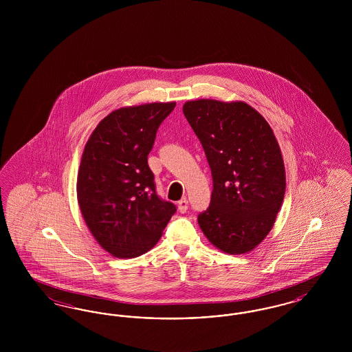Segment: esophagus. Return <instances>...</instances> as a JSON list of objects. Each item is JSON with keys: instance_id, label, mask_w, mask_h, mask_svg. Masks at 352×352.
<instances>
[{"instance_id": "obj_1", "label": "esophagus", "mask_w": 352, "mask_h": 352, "mask_svg": "<svg viewBox=\"0 0 352 352\" xmlns=\"http://www.w3.org/2000/svg\"><path fill=\"white\" fill-rule=\"evenodd\" d=\"M187 208H188V201H187L186 198L178 201V210H179V212L184 214V212L187 211Z\"/></svg>"}]
</instances>
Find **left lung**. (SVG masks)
Here are the masks:
<instances>
[{
    "instance_id": "1",
    "label": "left lung",
    "mask_w": 352,
    "mask_h": 352,
    "mask_svg": "<svg viewBox=\"0 0 352 352\" xmlns=\"http://www.w3.org/2000/svg\"><path fill=\"white\" fill-rule=\"evenodd\" d=\"M184 113L212 175L210 206L198 215L201 231L220 251H252L284 201V161L273 131L243 101H187Z\"/></svg>"
}]
</instances>
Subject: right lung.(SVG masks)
<instances>
[{
	"mask_svg": "<svg viewBox=\"0 0 352 352\" xmlns=\"http://www.w3.org/2000/svg\"><path fill=\"white\" fill-rule=\"evenodd\" d=\"M175 102H151L113 111L85 144L78 174V201L98 243L118 258L151 250L175 204L158 194L148 165L155 134Z\"/></svg>",
	"mask_w": 352,
	"mask_h": 352,
	"instance_id": "1",
	"label": "right lung"
}]
</instances>
